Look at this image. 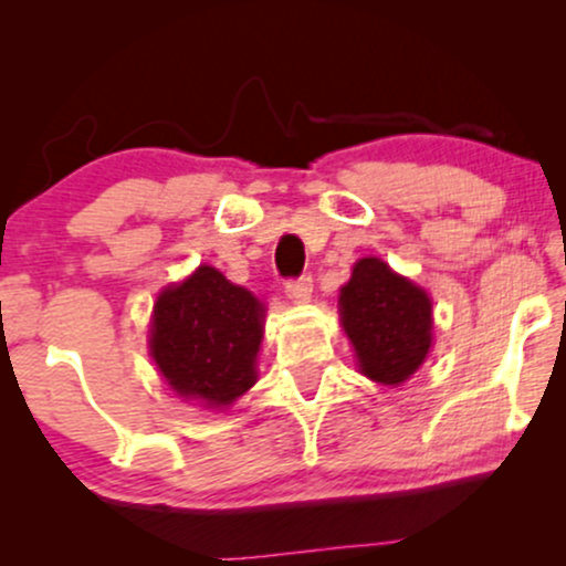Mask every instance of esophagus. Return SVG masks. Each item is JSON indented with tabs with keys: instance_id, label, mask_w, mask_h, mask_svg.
<instances>
[{
	"instance_id": "1",
	"label": "esophagus",
	"mask_w": 566,
	"mask_h": 566,
	"mask_svg": "<svg viewBox=\"0 0 566 566\" xmlns=\"http://www.w3.org/2000/svg\"><path fill=\"white\" fill-rule=\"evenodd\" d=\"M284 292H287V297L292 303H308L311 292H314V282H311V276L290 279V282L284 284Z\"/></svg>"
}]
</instances>
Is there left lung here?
I'll use <instances>...</instances> for the list:
<instances>
[{
	"instance_id": "obj_1",
	"label": "left lung",
	"mask_w": 566,
	"mask_h": 566,
	"mask_svg": "<svg viewBox=\"0 0 566 566\" xmlns=\"http://www.w3.org/2000/svg\"><path fill=\"white\" fill-rule=\"evenodd\" d=\"M340 324L359 373L401 386L426 361L433 343L431 297L380 258H361L337 297Z\"/></svg>"
}]
</instances>
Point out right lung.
I'll return each instance as SVG.
<instances>
[{
    "mask_svg": "<svg viewBox=\"0 0 566 566\" xmlns=\"http://www.w3.org/2000/svg\"><path fill=\"white\" fill-rule=\"evenodd\" d=\"M265 305L212 265H199L154 303L148 350L184 401L233 405L258 380Z\"/></svg>",
    "mask_w": 566,
    "mask_h": 566,
    "instance_id": "1",
    "label": "right lung"
}]
</instances>
